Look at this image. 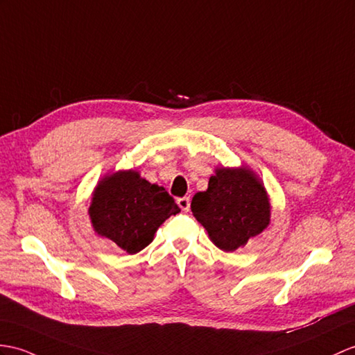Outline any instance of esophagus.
I'll return each instance as SVG.
<instances>
[{
  "label": "esophagus",
  "mask_w": 355,
  "mask_h": 355,
  "mask_svg": "<svg viewBox=\"0 0 355 355\" xmlns=\"http://www.w3.org/2000/svg\"><path fill=\"white\" fill-rule=\"evenodd\" d=\"M178 207L183 210V211H189L191 210V198L189 196H183V198H178L177 200Z\"/></svg>",
  "instance_id": "34e87169"
}]
</instances>
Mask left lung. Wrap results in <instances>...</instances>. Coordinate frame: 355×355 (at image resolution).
<instances>
[{"instance_id": "left-lung-1", "label": "left lung", "mask_w": 355, "mask_h": 355, "mask_svg": "<svg viewBox=\"0 0 355 355\" xmlns=\"http://www.w3.org/2000/svg\"><path fill=\"white\" fill-rule=\"evenodd\" d=\"M193 216L222 251H236L269 225L270 204L265 187L246 168L216 169L209 189L191 204Z\"/></svg>"}]
</instances>
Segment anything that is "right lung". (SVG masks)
Instances as JSON below:
<instances>
[{"label":"right lung","mask_w":355,"mask_h":355,"mask_svg":"<svg viewBox=\"0 0 355 355\" xmlns=\"http://www.w3.org/2000/svg\"><path fill=\"white\" fill-rule=\"evenodd\" d=\"M177 213L174 198L136 171H119L100 181L89 207L95 232L130 254L150 245L157 228Z\"/></svg>","instance_id":"add662e5"}]
</instances>
